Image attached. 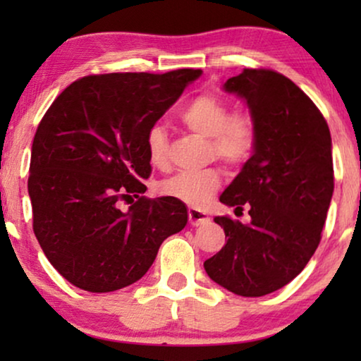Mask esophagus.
<instances>
[{"instance_id": "34e87169", "label": "esophagus", "mask_w": 361, "mask_h": 361, "mask_svg": "<svg viewBox=\"0 0 361 361\" xmlns=\"http://www.w3.org/2000/svg\"><path fill=\"white\" fill-rule=\"evenodd\" d=\"M210 219L205 212L197 210V209H189V224L192 226H199V225H205L209 224Z\"/></svg>"}]
</instances>
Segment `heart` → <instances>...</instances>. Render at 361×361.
I'll return each instance as SVG.
<instances>
[{
	"label": "heart",
	"mask_w": 361,
	"mask_h": 361,
	"mask_svg": "<svg viewBox=\"0 0 361 361\" xmlns=\"http://www.w3.org/2000/svg\"><path fill=\"white\" fill-rule=\"evenodd\" d=\"M221 98L204 93L195 97L180 113V123L194 135L209 140L210 156L236 169L253 156L256 147V125L250 113H232ZM146 151L149 162L156 167L167 166L169 141L162 126H152L146 135ZM221 185L219 169L210 167L199 172H180L161 182L162 195L171 197L192 207L204 209Z\"/></svg>",
	"instance_id": "b5f03b06"
}]
</instances>
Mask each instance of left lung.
<instances>
[{"label": "left lung", "mask_w": 361, "mask_h": 361, "mask_svg": "<svg viewBox=\"0 0 361 361\" xmlns=\"http://www.w3.org/2000/svg\"><path fill=\"white\" fill-rule=\"evenodd\" d=\"M224 90L248 105L256 147L220 202L246 207L251 220L215 216L226 243L204 268L230 293L259 298L290 283L317 250L334 194L332 137L314 102L278 72L245 68Z\"/></svg>", "instance_id": "obj_1"}]
</instances>
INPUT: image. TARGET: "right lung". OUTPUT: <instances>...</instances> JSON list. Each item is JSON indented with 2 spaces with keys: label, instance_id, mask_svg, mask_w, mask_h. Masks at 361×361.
<instances>
[{
  "label": "right lung",
  "instance_id": "right-lung-1",
  "mask_svg": "<svg viewBox=\"0 0 361 361\" xmlns=\"http://www.w3.org/2000/svg\"><path fill=\"white\" fill-rule=\"evenodd\" d=\"M202 71L103 73L78 78L39 123L27 190L32 228L51 264L77 288L111 293L147 273L187 207L146 199V135ZM136 196L128 211L121 200ZM131 204V202H128Z\"/></svg>",
  "mask_w": 361,
  "mask_h": 361
}]
</instances>
